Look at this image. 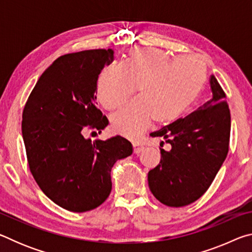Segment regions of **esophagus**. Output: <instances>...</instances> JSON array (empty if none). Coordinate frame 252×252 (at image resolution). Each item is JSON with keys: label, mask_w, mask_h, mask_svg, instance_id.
<instances>
[{"label": "esophagus", "mask_w": 252, "mask_h": 252, "mask_svg": "<svg viewBox=\"0 0 252 252\" xmlns=\"http://www.w3.org/2000/svg\"><path fill=\"white\" fill-rule=\"evenodd\" d=\"M132 147H133V153H135V155H138V153L143 150V147L139 142H133L132 143Z\"/></svg>", "instance_id": "esophagus-1"}]
</instances>
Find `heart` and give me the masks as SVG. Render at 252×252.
Segmentation results:
<instances>
[{
  "label": "heart",
  "instance_id": "b5f03b06",
  "mask_svg": "<svg viewBox=\"0 0 252 252\" xmlns=\"http://www.w3.org/2000/svg\"><path fill=\"white\" fill-rule=\"evenodd\" d=\"M206 82V65L198 58L172 59L161 50L135 48L127 51L121 65L109 64L101 70L96 97L103 108L113 111L138 87L139 97L111 118L117 133L135 139L152 120L168 125L180 118L197 102Z\"/></svg>",
  "mask_w": 252,
  "mask_h": 252
}]
</instances>
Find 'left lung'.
Returning a JSON list of instances; mask_svg holds the SVG:
<instances>
[{
	"instance_id": "8db88e82",
	"label": "left lung",
	"mask_w": 252,
	"mask_h": 252,
	"mask_svg": "<svg viewBox=\"0 0 252 252\" xmlns=\"http://www.w3.org/2000/svg\"><path fill=\"white\" fill-rule=\"evenodd\" d=\"M210 101L188 117L151 133L153 138L162 136L171 146L169 151L160 149V163L148 173L152 194L168 207H185L198 200L227 158L230 110L215 75L210 78Z\"/></svg>"
}]
</instances>
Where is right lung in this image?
Here are the masks:
<instances>
[{
  "mask_svg": "<svg viewBox=\"0 0 252 252\" xmlns=\"http://www.w3.org/2000/svg\"><path fill=\"white\" fill-rule=\"evenodd\" d=\"M113 50L58 58L40 76L24 106L22 134L30 171L46 197L63 209L85 212L103 203L112 189L111 169L132 155L120 135L84 138L109 125L96 108V81L113 62Z\"/></svg>",
  "mask_w": 252,
  "mask_h": 252,
  "instance_id": "1",
  "label": "right lung"
}]
</instances>
